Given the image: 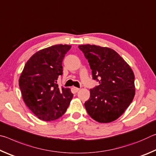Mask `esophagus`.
I'll return each instance as SVG.
<instances>
[{"mask_svg": "<svg viewBox=\"0 0 156 156\" xmlns=\"http://www.w3.org/2000/svg\"><path fill=\"white\" fill-rule=\"evenodd\" d=\"M73 89H74L76 92H78V91H80V89H79V88H77V87H73Z\"/></svg>", "mask_w": 156, "mask_h": 156, "instance_id": "esophagus-1", "label": "esophagus"}]
</instances>
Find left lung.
I'll list each match as a JSON object with an SVG mask.
<instances>
[{
  "label": "left lung",
  "mask_w": 156,
  "mask_h": 156,
  "mask_svg": "<svg viewBox=\"0 0 156 156\" xmlns=\"http://www.w3.org/2000/svg\"><path fill=\"white\" fill-rule=\"evenodd\" d=\"M92 70L94 80L99 85L90 89V98L84 107L97 122L108 123L125 112L135 96L134 73L117 52L95 44L78 46Z\"/></svg>",
  "instance_id": "left-lung-1"
}]
</instances>
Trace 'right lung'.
Segmentation results:
<instances>
[{
  "instance_id": "right-lung-1",
  "label": "right lung",
  "mask_w": 156,
  "mask_h": 156,
  "mask_svg": "<svg viewBox=\"0 0 156 156\" xmlns=\"http://www.w3.org/2000/svg\"><path fill=\"white\" fill-rule=\"evenodd\" d=\"M72 46L56 44L35 53L26 64L19 79L25 103L44 121L56 120L64 114L73 98L69 88L57 84L62 75V62Z\"/></svg>"
}]
</instances>
